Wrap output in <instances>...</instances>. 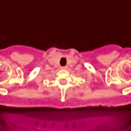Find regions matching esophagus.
<instances>
[{
    "mask_svg": "<svg viewBox=\"0 0 131 131\" xmlns=\"http://www.w3.org/2000/svg\"><path fill=\"white\" fill-rule=\"evenodd\" d=\"M60 68H61V69H67V68H68V67H67V66H62Z\"/></svg>",
    "mask_w": 131,
    "mask_h": 131,
    "instance_id": "obj_1",
    "label": "esophagus"
}]
</instances>
